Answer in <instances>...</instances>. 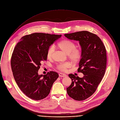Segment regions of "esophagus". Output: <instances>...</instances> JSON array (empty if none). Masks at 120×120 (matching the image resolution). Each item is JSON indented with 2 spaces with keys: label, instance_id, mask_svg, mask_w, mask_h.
Segmentation results:
<instances>
[{
  "label": "esophagus",
  "instance_id": "esophagus-1",
  "mask_svg": "<svg viewBox=\"0 0 120 120\" xmlns=\"http://www.w3.org/2000/svg\"><path fill=\"white\" fill-rule=\"evenodd\" d=\"M59 76H61V77H66L67 76V75L65 74H63V73H59Z\"/></svg>",
  "mask_w": 120,
  "mask_h": 120
}]
</instances>
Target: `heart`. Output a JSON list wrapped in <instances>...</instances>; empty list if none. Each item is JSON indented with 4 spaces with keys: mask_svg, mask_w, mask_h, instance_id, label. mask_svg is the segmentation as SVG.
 Instances as JSON below:
<instances>
[{
    "mask_svg": "<svg viewBox=\"0 0 120 120\" xmlns=\"http://www.w3.org/2000/svg\"><path fill=\"white\" fill-rule=\"evenodd\" d=\"M57 47L67 55L68 57L72 63H76L80 61L82 57V50L78 48H75V44L71 41L68 39H64L59 42L56 45ZM54 52L52 46L48 48L46 53L47 57L50 59L52 58ZM71 66V64L66 62L59 64L57 69L61 71H66Z\"/></svg>",
    "mask_w": 120,
    "mask_h": 120,
    "instance_id": "b5f03b06",
    "label": "heart"
}]
</instances>
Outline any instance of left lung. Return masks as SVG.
Instances as JSON below:
<instances>
[{
  "mask_svg": "<svg viewBox=\"0 0 120 120\" xmlns=\"http://www.w3.org/2000/svg\"><path fill=\"white\" fill-rule=\"evenodd\" d=\"M68 39L78 41L82 56L77 71L84 75L80 78L72 74L71 85L67 88L68 95L76 101H82L92 96L101 82L106 68L105 47L96 35L88 31L64 34Z\"/></svg>",
  "mask_w": 120,
  "mask_h": 120,
  "instance_id": "obj_1",
  "label": "left lung"
}]
</instances>
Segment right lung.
Here are the masks:
<instances>
[{
  "mask_svg": "<svg viewBox=\"0 0 120 120\" xmlns=\"http://www.w3.org/2000/svg\"><path fill=\"white\" fill-rule=\"evenodd\" d=\"M61 35L34 33L23 37L14 49L11 67L15 80L26 96L40 100L49 94L57 73L51 71L38 74L42 62L47 60L48 48Z\"/></svg>",
  "mask_w": 120,
  "mask_h": 120,
  "instance_id": "add662e5",
  "label": "right lung"
}]
</instances>
